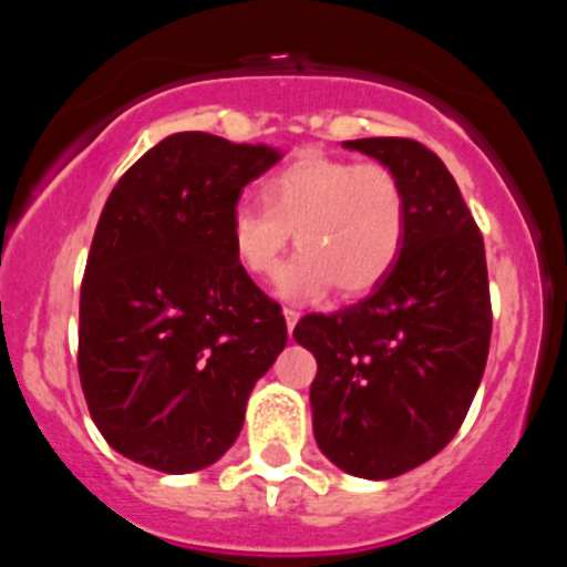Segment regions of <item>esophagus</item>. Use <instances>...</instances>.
Instances as JSON below:
<instances>
[{
	"label": "esophagus",
	"mask_w": 567,
	"mask_h": 567,
	"mask_svg": "<svg viewBox=\"0 0 567 567\" xmlns=\"http://www.w3.org/2000/svg\"><path fill=\"white\" fill-rule=\"evenodd\" d=\"M284 318H287V332H289V338H292L295 323L300 320V312H295V309H284Z\"/></svg>",
	"instance_id": "esophagus-1"
}]
</instances>
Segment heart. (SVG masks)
<instances>
[{
  "label": "heart",
  "instance_id": "obj_1",
  "mask_svg": "<svg viewBox=\"0 0 567 567\" xmlns=\"http://www.w3.org/2000/svg\"><path fill=\"white\" fill-rule=\"evenodd\" d=\"M260 207L240 204L229 244L244 272L275 278L295 235L300 249L278 280L280 298L318 300L338 287L374 289L405 238V193L394 169L307 150L260 184Z\"/></svg>",
  "mask_w": 567,
  "mask_h": 567
}]
</instances>
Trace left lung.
Segmentation results:
<instances>
[{
	"label": "left lung",
	"instance_id": "1",
	"mask_svg": "<svg viewBox=\"0 0 567 567\" xmlns=\"http://www.w3.org/2000/svg\"><path fill=\"white\" fill-rule=\"evenodd\" d=\"M394 169L405 238L374 292L334 315H307L292 338L318 360L309 389L318 449L340 471L392 480L452 443L488 360L485 247L457 182L412 138H354Z\"/></svg>",
	"mask_w": 567,
	"mask_h": 567
}]
</instances>
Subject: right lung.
Segmentation results:
<instances>
[{
  "label": "right lung",
  "instance_id": "obj_1",
  "mask_svg": "<svg viewBox=\"0 0 567 567\" xmlns=\"http://www.w3.org/2000/svg\"><path fill=\"white\" fill-rule=\"evenodd\" d=\"M284 158L269 144L173 133L99 218L79 300V378L122 457L164 474L221 460L287 320L233 255L240 189Z\"/></svg>",
  "mask_w": 567,
  "mask_h": 567
}]
</instances>
